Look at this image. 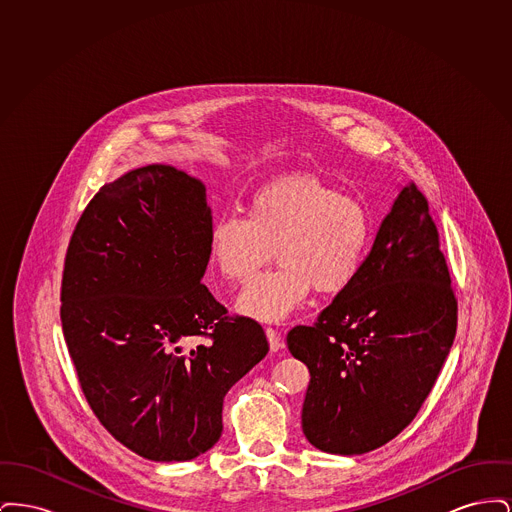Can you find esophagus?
<instances>
[{
	"mask_svg": "<svg viewBox=\"0 0 512 512\" xmlns=\"http://www.w3.org/2000/svg\"><path fill=\"white\" fill-rule=\"evenodd\" d=\"M265 334H267L268 345H270V349H272V351H278V349H282V347H284L282 336H280V332H278L276 328L267 326V328H265Z\"/></svg>",
	"mask_w": 512,
	"mask_h": 512,
	"instance_id": "obj_1",
	"label": "esophagus"
}]
</instances>
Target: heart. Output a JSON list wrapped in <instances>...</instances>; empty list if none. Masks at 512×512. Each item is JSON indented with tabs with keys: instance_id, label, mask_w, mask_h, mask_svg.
Returning <instances> with one entry per match:
<instances>
[{
	"instance_id": "obj_1",
	"label": "heart",
	"mask_w": 512,
	"mask_h": 512,
	"mask_svg": "<svg viewBox=\"0 0 512 512\" xmlns=\"http://www.w3.org/2000/svg\"><path fill=\"white\" fill-rule=\"evenodd\" d=\"M372 217L365 203L340 194L315 174L276 178L247 199V217L226 215L209 228V257L220 276L244 284L238 297L249 317L280 322L317 290L340 293L357 278L372 244Z\"/></svg>"
}]
</instances>
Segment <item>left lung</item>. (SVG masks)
<instances>
[{
  "instance_id": "8db88e82",
  "label": "left lung",
  "mask_w": 512,
  "mask_h": 512,
  "mask_svg": "<svg viewBox=\"0 0 512 512\" xmlns=\"http://www.w3.org/2000/svg\"><path fill=\"white\" fill-rule=\"evenodd\" d=\"M457 332V297L438 226L405 186L357 278L288 349L311 382L301 424L315 447L363 455L401 434L434 388Z\"/></svg>"
}]
</instances>
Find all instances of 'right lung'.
I'll use <instances>...</instances> for the list:
<instances>
[{"mask_svg":"<svg viewBox=\"0 0 512 512\" xmlns=\"http://www.w3.org/2000/svg\"><path fill=\"white\" fill-rule=\"evenodd\" d=\"M211 224L197 178L147 165L99 188L65 255L78 384L105 430L149 461L211 449L224 395L268 353L261 324L230 317L201 284Z\"/></svg>","mask_w":512,"mask_h":512,"instance_id":"add662e5","label":"right lung"}]
</instances>
